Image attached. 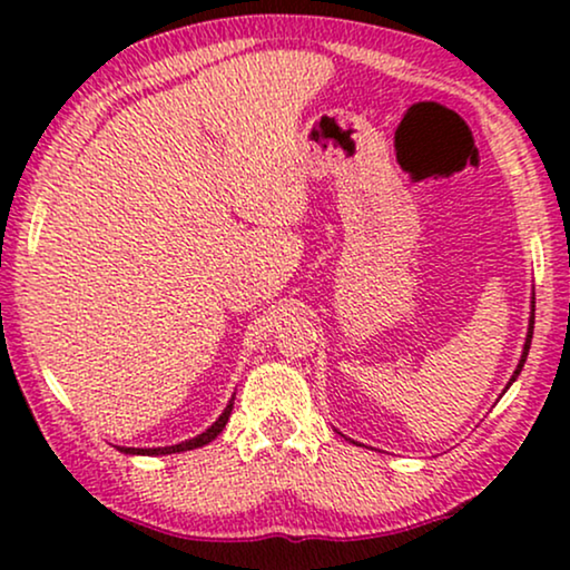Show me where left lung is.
I'll return each instance as SVG.
<instances>
[{"mask_svg":"<svg viewBox=\"0 0 570 570\" xmlns=\"http://www.w3.org/2000/svg\"><path fill=\"white\" fill-rule=\"evenodd\" d=\"M532 332H534V318H532V324H529V334H527L524 353H521V361H519V365H517V371H513V379H511V381H517V376L521 373V368H524V361H527V355H529V345H532Z\"/></svg>","mask_w":570,"mask_h":570,"instance_id":"8db88e82","label":"left lung"}]
</instances>
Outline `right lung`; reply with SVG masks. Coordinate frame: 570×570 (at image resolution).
Segmentation results:
<instances>
[{"label": "right lung", "instance_id": "1", "mask_svg": "<svg viewBox=\"0 0 570 570\" xmlns=\"http://www.w3.org/2000/svg\"><path fill=\"white\" fill-rule=\"evenodd\" d=\"M230 410H233V402L228 404V407H225L223 415L217 417L215 423L209 425L205 433L197 435V439H191V441L176 443V446H166V449H119V451H127V454H178V451H191V449H199V446H205V443L215 441L217 435L223 433V428H225V423H228V417H230Z\"/></svg>", "mask_w": 570, "mask_h": 570}]
</instances>
